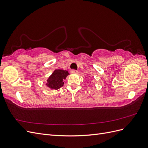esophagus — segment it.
Masks as SVG:
<instances>
[{
    "mask_svg": "<svg viewBox=\"0 0 148 148\" xmlns=\"http://www.w3.org/2000/svg\"><path fill=\"white\" fill-rule=\"evenodd\" d=\"M70 72H71V73H77L78 72V71L76 70L73 69V70H71L70 71Z\"/></svg>",
    "mask_w": 148,
    "mask_h": 148,
    "instance_id": "esophagus-1",
    "label": "esophagus"
}]
</instances>
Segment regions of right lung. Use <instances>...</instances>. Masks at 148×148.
Here are the masks:
<instances>
[{
	"label": "right lung",
	"mask_w": 148,
	"mask_h": 148,
	"mask_svg": "<svg viewBox=\"0 0 148 148\" xmlns=\"http://www.w3.org/2000/svg\"><path fill=\"white\" fill-rule=\"evenodd\" d=\"M69 75L68 71L64 70H56L47 80L46 85L51 89H58L63 86L64 79Z\"/></svg>",
	"instance_id": "right-lung-1"
}]
</instances>
